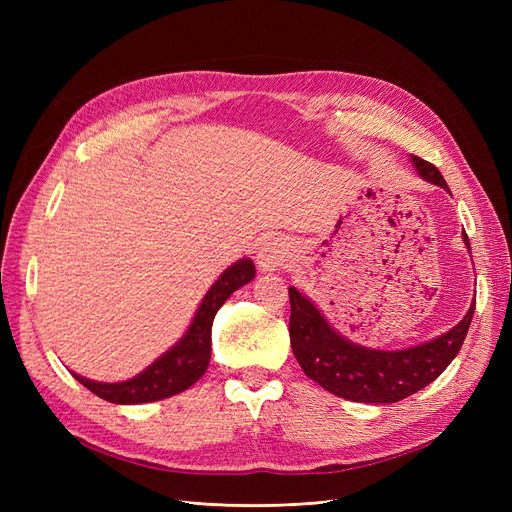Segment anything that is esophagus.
<instances>
[{"mask_svg":"<svg viewBox=\"0 0 512 512\" xmlns=\"http://www.w3.org/2000/svg\"><path fill=\"white\" fill-rule=\"evenodd\" d=\"M290 258V250L288 245L282 239H265V243L260 245V250L256 254V262H258V269L262 273H271L277 271L280 267H284Z\"/></svg>","mask_w":512,"mask_h":512,"instance_id":"1","label":"esophagus"}]
</instances>
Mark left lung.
<instances>
[{"instance_id":"obj_1","label":"left lung","mask_w":512,"mask_h":512,"mask_svg":"<svg viewBox=\"0 0 512 512\" xmlns=\"http://www.w3.org/2000/svg\"><path fill=\"white\" fill-rule=\"evenodd\" d=\"M410 160L418 177L448 190L436 166L416 156ZM461 237L470 252L466 232ZM288 297L290 346L305 376L329 393L361 404H395L436 380L457 356L476 307L474 299L463 320L431 342L401 350H376L337 333L314 301L294 286L288 288Z\"/></svg>"}]
</instances>
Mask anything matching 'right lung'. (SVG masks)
Wrapping results in <instances>:
<instances>
[{
  "label": "right lung",
  "mask_w": 512,
  "mask_h": 512,
  "mask_svg": "<svg viewBox=\"0 0 512 512\" xmlns=\"http://www.w3.org/2000/svg\"><path fill=\"white\" fill-rule=\"evenodd\" d=\"M256 275V267L250 258H241L213 282L207 294L200 301L196 314L190 322L188 331L181 335L175 346H170L162 356H158L141 374L123 382H98L85 376L72 374L87 389L111 401V404L134 406L149 404V401H160L173 397L203 378L211 359V327L218 309L232 292L252 282Z\"/></svg>",
  "instance_id": "right-lung-1"
}]
</instances>
